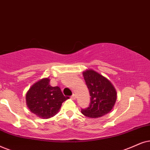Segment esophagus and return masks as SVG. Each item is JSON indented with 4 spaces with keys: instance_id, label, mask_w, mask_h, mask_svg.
<instances>
[{
    "instance_id": "obj_1",
    "label": "esophagus",
    "mask_w": 150,
    "mask_h": 150,
    "mask_svg": "<svg viewBox=\"0 0 150 150\" xmlns=\"http://www.w3.org/2000/svg\"><path fill=\"white\" fill-rule=\"evenodd\" d=\"M71 98L72 100H75V98H76V95H75V93L72 95V96H71Z\"/></svg>"
}]
</instances>
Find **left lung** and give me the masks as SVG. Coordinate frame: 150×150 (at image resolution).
<instances>
[{
    "label": "left lung",
    "instance_id": "obj_1",
    "mask_svg": "<svg viewBox=\"0 0 150 150\" xmlns=\"http://www.w3.org/2000/svg\"><path fill=\"white\" fill-rule=\"evenodd\" d=\"M85 82L89 90V107L82 109L81 113L90 118H98L107 115L114 107L117 93L112 83L107 77L93 69L83 72Z\"/></svg>",
    "mask_w": 150,
    "mask_h": 150
}]
</instances>
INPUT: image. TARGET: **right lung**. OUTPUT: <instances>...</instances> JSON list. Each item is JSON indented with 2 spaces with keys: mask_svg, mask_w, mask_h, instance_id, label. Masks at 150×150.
Listing matches in <instances>:
<instances>
[{
  "mask_svg": "<svg viewBox=\"0 0 150 150\" xmlns=\"http://www.w3.org/2000/svg\"><path fill=\"white\" fill-rule=\"evenodd\" d=\"M48 77L35 83L26 93V105L32 113L42 119L53 117L59 112L62 103L69 97L64 96L59 86L50 85Z\"/></svg>",
  "mask_w": 150,
  "mask_h": 150,
  "instance_id": "add662e5",
  "label": "right lung"
}]
</instances>
